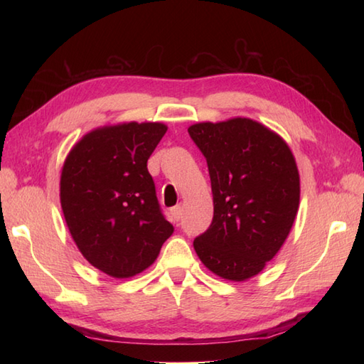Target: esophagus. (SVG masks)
Returning <instances> with one entry per match:
<instances>
[{
    "label": "esophagus",
    "mask_w": 364,
    "mask_h": 364,
    "mask_svg": "<svg viewBox=\"0 0 364 364\" xmlns=\"http://www.w3.org/2000/svg\"><path fill=\"white\" fill-rule=\"evenodd\" d=\"M170 214H172V218H173V220H175V222L180 220V219H181V215H183L181 206H175V208H172V210H170Z\"/></svg>",
    "instance_id": "obj_1"
}]
</instances>
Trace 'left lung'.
I'll return each instance as SVG.
<instances>
[{
  "label": "left lung",
  "instance_id": "obj_1",
  "mask_svg": "<svg viewBox=\"0 0 364 364\" xmlns=\"http://www.w3.org/2000/svg\"><path fill=\"white\" fill-rule=\"evenodd\" d=\"M210 170L214 218L196 237L200 261L230 282L258 275L282 249L300 203L296 158L262 123L235 117L188 128Z\"/></svg>",
  "mask_w": 364,
  "mask_h": 364
}]
</instances>
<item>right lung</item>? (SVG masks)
Masks as SVG:
<instances>
[{"instance_id": "obj_1", "label": "right lung", "mask_w": 364, "mask_h": 364, "mask_svg": "<svg viewBox=\"0 0 364 364\" xmlns=\"http://www.w3.org/2000/svg\"><path fill=\"white\" fill-rule=\"evenodd\" d=\"M166 131L161 122L100 127L64 161L59 197L68 231L82 257L109 277L144 272L173 233L146 168Z\"/></svg>"}]
</instances>
